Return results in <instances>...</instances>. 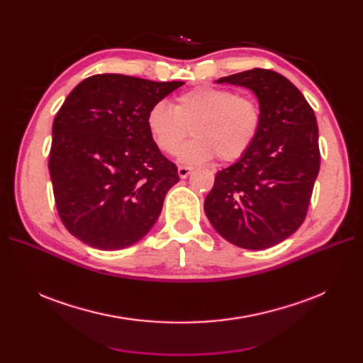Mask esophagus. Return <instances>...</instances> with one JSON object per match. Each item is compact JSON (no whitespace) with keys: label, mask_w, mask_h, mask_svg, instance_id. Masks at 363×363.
Wrapping results in <instances>:
<instances>
[{"label":"esophagus","mask_w":363,"mask_h":363,"mask_svg":"<svg viewBox=\"0 0 363 363\" xmlns=\"http://www.w3.org/2000/svg\"><path fill=\"white\" fill-rule=\"evenodd\" d=\"M191 171H192V168H189V167H179V169H177L179 177L180 179H186L191 174Z\"/></svg>","instance_id":"34e87169"}]
</instances>
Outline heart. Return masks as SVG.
I'll return each mask as SVG.
<instances>
[{
    "label": "heart",
    "mask_w": 363,
    "mask_h": 363,
    "mask_svg": "<svg viewBox=\"0 0 363 363\" xmlns=\"http://www.w3.org/2000/svg\"><path fill=\"white\" fill-rule=\"evenodd\" d=\"M147 128L156 147L172 156L191 133L195 139L179 152L184 164L213 159L223 163L242 157L262 124L260 106L250 96L215 86H199L180 94L172 108L156 103L147 113Z\"/></svg>",
    "instance_id": "heart-1"
}]
</instances>
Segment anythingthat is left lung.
Listing matches in <instances>:
<instances>
[{
  "label": "left lung",
  "instance_id": "1",
  "mask_svg": "<svg viewBox=\"0 0 363 363\" xmlns=\"http://www.w3.org/2000/svg\"><path fill=\"white\" fill-rule=\"evenodd\" d=\"M257 96L256 140L232 167L216 172L204 212L230 244L265 250L303 224L320 171L316 118L304 95L279 72L250 69L216 80Z\"/></svg>",
  "mask_w": 363,
  "mask_h": 363
}]
</instances>
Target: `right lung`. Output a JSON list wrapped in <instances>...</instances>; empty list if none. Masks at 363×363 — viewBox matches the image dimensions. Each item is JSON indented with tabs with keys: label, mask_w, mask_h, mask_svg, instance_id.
Masks as SVG:
<instances>
[{
	"label": "right lung",
	"mask_w": 363,
	"mask_h": 363,
	"mask_svg": "<svg viewBox=\"0 0 363 363\" xmlns=\"http://www.w3.org/2000/svg\"><path fill=\"white\" fill-rule=\"evenodd\" d=\"M183 84L96 74L65 100L52 123L48 169L62 223L86 245L125 248L156 224L179 174L145 119Z\"/></svg>",
	"instance_id": "add662e5"
}]
</instances>
